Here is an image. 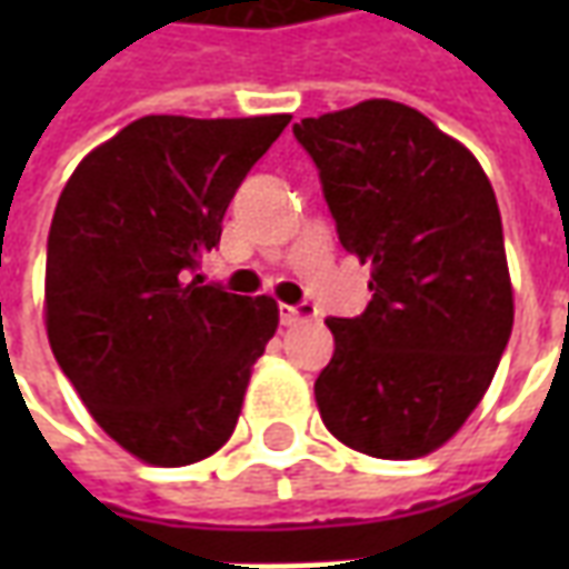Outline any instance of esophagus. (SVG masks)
I'll list each match as a JSON object with an SVG mask.
<instances>
[{
  "label": "esophagus",
  "instance_id": "esophagus-1",
  "mask_svg": "<svg viewBox=\"0 0 569 569\" xmlns=\"http://www.w3.org/2000/svg\"><path fill=\"white\" fill-rule=\"evenodd\" d=\"M313 317H317L313 305H280V322L283 326H292L298 320H313Z\"/></svg>",
  "mask_w": 569,
  "mask_h": 569
}]
</instances>
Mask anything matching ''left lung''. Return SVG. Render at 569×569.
<instances>
[{
    "mask_svg": "<svg viewBox=\"0 0 569 569\" xmlns=\"http://www.w3.org/2000/svg\"><path fill=\"white\" fill-rule=\"evenodd\" d=\"M292 133L341 247L371 264L369 308L326 320L322 423L369 457H423L476 411L512 335L493 188L472 151L393 100L301 118Z\"/></svg>",
    "mask_w": 569,
    "mask_h": 569,
    "instance_id": "8db88e82",
    "label": "left lung"
}]
</instances>
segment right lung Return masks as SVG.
<instances>
[{"label":"right lung","mask_w":569,"mask_h":569,"mask_svg":"<svg viewBox=\"0 0 569 569\" xmlns=\"http://www.w3.org/2000/svg\"><path fill=\"white\" fill-rule=\"evenodd\" d=\"M292 116H146L93 149L57 200L44 326L93 420L151 466L231 439L277 301L203 283L240 182Z\"/></svg>","instance_id":"1"}]
</instances>
